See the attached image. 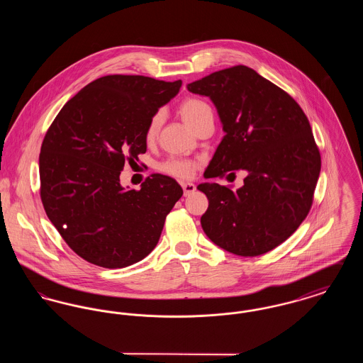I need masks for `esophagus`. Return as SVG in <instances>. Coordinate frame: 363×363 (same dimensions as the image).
Wrapping results in <instances>:
<instances>
[{
	"label": "esophagus",
	"instance_id": "34e87169",
	"mask_svg": "<svg viewBox=\"0 0 363 363\" xmlns=\"http://www.w3.org/2000/svg\"><path fill=\"white\" fill-rule=\"evenodd\" d=\"M182 189H184V194H185V196H189V194H191V193L196 190V186H194V184H191V182H184V184H182Z\"/></svg>",
	"mask_w": 363,
	"mask_h": 363
}]
</instances>
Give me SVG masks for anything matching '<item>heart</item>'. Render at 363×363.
<instances>
[{
  "mask_svg": "<svg viewBox=\"0 0 363 363\" xmlns=\"http://www.w3.org/2000/svg\"><path fill=\"white\" fill-rule=\"evenodd\" d=\"M179 116L182 120L194 129L197 125L206 120H212V108L209 104L197 98H188L179 104ZM162 125V116L159 113L154 114L145 129V140L154 141ZM160 170L179 179H188L196 170V163L184 159H169L160 164Z\"/></svg>",
  "mask_w": 363,
  "mask_h": 363,
  "instance_id": "1",
  "label": "heart"
}]
</instances>
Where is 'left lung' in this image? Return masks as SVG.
Wrapping results in <instances>:
<instances>
[{
    "label": "left lung",
    "mask_w": 363,
    "mask_h": 363,
    "mask_svg": "<svg viewBox=\"0 0 363 363\" xmlns=\"http://www.w3.org/2000/svg\"><path fill=\"white\" fill-rule=\"evenodd\" d=\"M188 89L211 98L225 132L204 177L247 173L235 191L197 186L208 197L204 233L242 257L275 249L308 216L321 170L308 117L286 91L245 65L213 72Z\"/></svg>",
    "instance_id": "left-lung-1"
}]
</instances>
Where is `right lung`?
<instances>
[{
    "label": "right lung",
    "instance_id": "1",
    "mask_svg": "<svg viewBox=\"0 0 363 363\" xmlns=\"http://www.w3.org/2000/svg\"><path fill=\"white\" fill-rule=\"evenodd\" d=\"M181 80L108 74L80 89L54 118L39 155L40 199L70 249L91 264L125 268L148 256L181 199L178 182L152 174L123 189L126 162L147 151L145 129Z\"/></svg>",
    "mask_w": 363,
    "mask_h": 363
}]
</instances>
